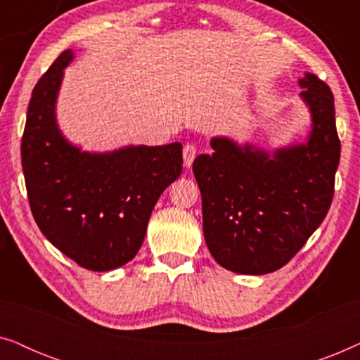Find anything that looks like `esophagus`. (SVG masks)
<instances>
[{"label": "esophagus", "instance_id": "esophagus-1", "mask_svg": "<svg viewBox=\"0 0 360 360\" xmlns=\"http://www.w3.org/2000/svg\"><path fill=\"white\" fill-rule=\"evenodd\" d=\"M195 157H196V146L186 144L184 147V164H185L186 169H190L191 164H193Z\"/></svg>", "mask_w": 360, "mask_h": 360}]
</instances>
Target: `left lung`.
I'll list each match as a JSON object with an SVG mask.
<instances>
[{"label":"left lung","instance_id":"1","mask_svg":"<svg viewBox=\"0 0 360 360\" xmlns=\"http://www.w3.org/2000/svg\"><path fill=\"white\" fill-rule=\"evenodd\" d=\"M298 85L311 115L307 141L269 152L216 136L213 154L193 162L206 245L231 272L264 275L283 267L331 206L341 155L334 96L313 73Z\"/></svg>","mask_w":360,"mask_h":360}]
</instances>
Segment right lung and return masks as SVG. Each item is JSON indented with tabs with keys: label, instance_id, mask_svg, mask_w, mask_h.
<instances>
[{
	"label": "right lung",
	"instance_id": "add662e5",
	"mask_svg": "<svg viewBox=\"0 0 360 360\" xmlns=\"http://www.w3.org/2000/svg\"><path fill=\"white\" fill-rule=\"evenodd\" d=\"M67 49L34 86L21 162L34 219L49 243L83 269L108 272L134 259L152 210L181 174V144L88 152L58 129Z\"/></svg>",
	"mask_w": 360,
	"mask_h": 360
}]
</instances>
